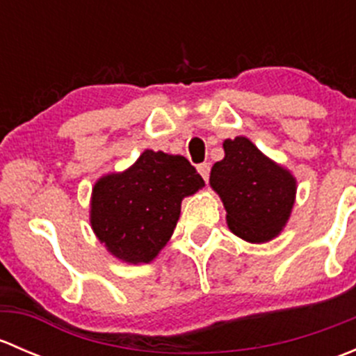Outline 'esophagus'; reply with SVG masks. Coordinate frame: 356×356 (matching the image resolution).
<instances>
[{
    "instance_id": "obj_1",
    "label": "esophagus",
    "mask_w": 356,
    "mask_h": 356,
    "mask_svg": "<svg viewBox=\"0 0 356 356\" xmlns=\"http://www.w3.org/2000/svg\"><path fill=\"white\" fill-rule=\"evenodd\" d=\"M198 172L201 174V177L204 179V181H208V179H210V163H200L198 165Z\"/></svg>"
}]
</instances>
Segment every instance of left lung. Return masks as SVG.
<instances>
[{"mask_svg":"<svg viewBox=\"0 0 356 356\" xmlns=\"http://www.w3.org/2000/svg\"><path fill=\"white\" fill-rule=\"evenodd\" d=\"M224 160L211 167L210 186L227 211L229 229L250 243H267L291 215L296 181L250 139H225Z\"/></svg>","mask_w":356,"mask_h":356,"instance_id":"8db88e82","label":"left lung"}]
</instances>
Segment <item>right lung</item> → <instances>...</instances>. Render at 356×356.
Masks as SVG:
<instances>
[{"label": "right lung", "mask_w": 356, "mask_h": 356, "mask_svg": "<svg viewBox=\"0 0 356 356\" xmlns=\"http://www.w3.org/2000/svg\"><path fill=\"white\" fill-rule=\"evenodd\" d=\"M204 186L181 155L146 149L129 170L99 179L91 225L106 250L129 264H148L174 232L184 196Z\"/></svg>", "instance_id": "right-lung-1"}]
</instances>
